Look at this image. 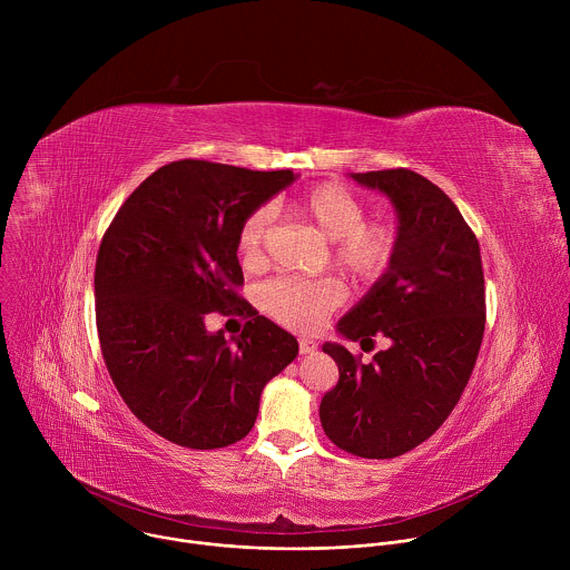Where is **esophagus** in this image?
I'll list each match as a JSON object with an SVG mask.
<instances>
[{"label":"esophagus","instance_id":"obj_1","mask_svg":"<svg viewBox=\"0 0 570 570\" xmlns=\"http://www.w3.org/2000/svg\"><path fill=\"white\" fill-rule=\"evenodd\" d=\"M317 350L315 341L311 338H299V354H313Z\"/></svg>","mask_w":570,"mask_h":570}]
</instances>
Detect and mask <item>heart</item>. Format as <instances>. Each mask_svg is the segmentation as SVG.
Listing matches in <instances>:
<instances>
[{
  "instance_id": "b5f03b06",
  "label": "heart",
  "mask_w": 570,
  "mask_h": 570,
  "mask_svg": "<svg viewBox=\"0 0 570 570\" xmlns=\"http://www.w3.org/2000/svg\"><path fill=\"white\" fill-rule=\"evenodd\" d=\"M291 209L332 240V264L345 275L372 282L381 277L396 250V232L381 220H367L365 203L338 183H322L299 194ZM271 209H255L238 227L236 248L243 262L257 264L271 227ZM338 304L330 282L275 279L262 291V306L293 330H313Z\"/></svg>"
}]
</instances>
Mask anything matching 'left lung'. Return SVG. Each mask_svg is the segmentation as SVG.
<instances>
[{"label":"left lung","instance_id":"left-lung-1","mask_svg":"<svg viewBox=\"0 0 570 570\" xmlns=\"http://www.w3.org/2000/svg\"><path fill=\"white\" fill-rule=\"evenodd\" d=\"M396 212L387 271L336 324L347 341L387 350L361 363L324 343L341 372L322 396L327 438L361 458H396L429 440L451 415L473 372L484 334V277L478 238L453 200L409 169L350 174Z\"/></svg>","mask_w":570,"mask_h":570}]
</instances>
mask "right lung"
Returning a JSON list of instances; mask_svg holds the SVG:
<instances>
[{
  "label": "right lung",
  "mask_w": 570,
  "mask_h": 570,
  "mask_svg": "<svg viewBox=\"0 0 570 570\" xmlns=\"http://www.w3.org/2000/svg\"><path fill=\"white\" fill-rule=\"evenodd\" d=\"M295 178L171 161L104 234L95 271L101 352L132 415L174 444L223 449L246 438L264 385L297 356V341L234 293L240 223ZM232 307L249 317L234 348L204 327L207 312Z\"/></svg>",
  "instance_id": "add662e5"
}]
</instances>
